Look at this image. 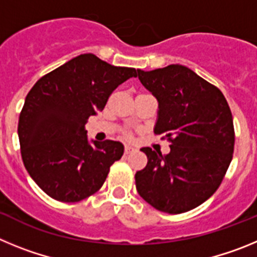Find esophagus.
Segmentation results:
<instances>
[{"mask_svg":"<svg viewBox=\"0 0 257 257\" xmlns=\"http://www.w3.org/2000/svg\"><path fill=\"white\" fill-rule=\"evenodd\" d=\"M134 151H135V148H133L130 145H126V147H124V154H130L133 153Z\"/></svg>","mask_w":257,"mask_h":257,"instance_id":"obj_1","label":"esophagus"}]
</instances>
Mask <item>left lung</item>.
Wrapping results in <instances>:
<instances>
[{"mask_svg": "<svg viewBox=\"0 0 257 257\" xmlns=\"http://www.w3.org/2000/svg\"><path fill=\"white\" fill-rule=\"evenodd\" d=\"M158 101L154 134L170 144L163 156L151 148L135 174L138 193L158 211L183 213L207 201L220 187L234 151L233 117L216 86L180 64L138 70Z\"/></svg>", "mask_w": 257, "mask_h": 257, "instance_id": "1", "label": "left lung"}]
</instances>
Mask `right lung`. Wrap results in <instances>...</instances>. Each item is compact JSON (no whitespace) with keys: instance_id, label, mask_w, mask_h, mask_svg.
<instances>
[{"instance_id":"obj_1","label":"right lung","mask_w":257,"mask_h":257,"mask_svg":"<svg viewBox=\"0 0 257 257\" xmlns=\"http://www.w3.org/2000/svg\"><path fill=\"white\" fill-rule=\"evenodd\" d=\"M138 76L94 54L67 61L36 82L19 115L22 158L47 196L79 202L103 187L110 166L123 154L119 142H88L85 124L103 110L118 86Z\"/></svg>"}]
</instances>
